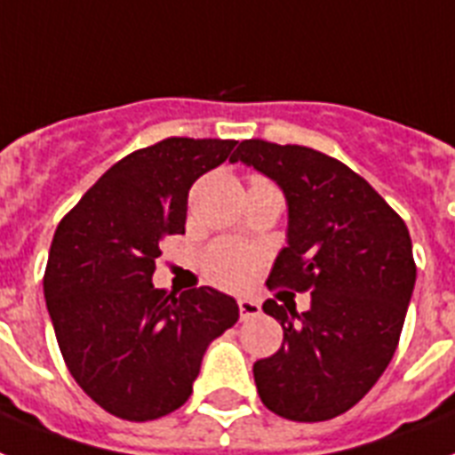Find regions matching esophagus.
<instances>
[{
    "label": "esophagus",
    "instance_id": "obj_1",
    "mask_svg": "<svg viewBox=\"0 0 455 455\" xmlns=\"http://www.w3.org/2000/svg\"><path fill=\"white\" fill-rule=\"evenodd\" d=\"M238 308H240V317L243 320H250V317H257L261 313V306L254 301V299H240L238 301Z\"/></svg>",
    "mask_w": 455,
    "mask_h": 455
}]
</instances>
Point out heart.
Returning <instances> with one entry per match:
<instances>
[{"label":"heart","mask_w":455,"mask_h":455,"mask_svg":"<svg viewBox=\"0 0 455 455\" xmlns=\"http://www.w3.org/2000/svg\"><path fill=\"white\" fill-rule=\"evenodd\" d=\"M205 273L221 287H245L259 268V254L240 243H217L205 252Z\"/></svg>","instance_id":"1"}]
</instances>
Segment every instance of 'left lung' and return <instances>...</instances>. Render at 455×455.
<instances>
[{
    "label": "left lung",
    "instance_id": "left-lung-1",
    "mask_svg": "<svg viewBox=\"0 0 455 455\" xmlns=\"http://www.w3.org/2000/svg\"><path fill=\"white\" fill-rule=\"evenodd\" d=\"M238 161L287 201V247L266 285L311 291L304 313L264 304L285 339L254 362V383L283 419L330 420L355 407L393 360L416 285L409 228L367 180L323 151L245 140L231 156Z\"/></svg>",
    "mask_w": 455,
    "mask_h": 455
}]
</instances>
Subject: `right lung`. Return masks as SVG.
<instances>
[{
  "label": "right lung",
  "instance_id": "right-lung-1",
  "mask_svg": "<svg viewBox=\"0 0 455 455\" xmlns=\"http://www.w3.org/2000/svg\"><path fill=\"white\" fill-rule=\"evenodd\" d=\"M235 140L168 138L121 158L58 224L44 297L69 374L105 411L154 420L189 400L205 350L238 323L212 287L156 290L165 235L184 234L191 184Z\"/></svg>",
  "mask_w": 455,
  "mask_h": 455
}]
</instances>
